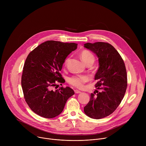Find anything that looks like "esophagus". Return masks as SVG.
<instances>
[{
    "label": "esophagus",
    "mask_w": 146,
    "mask_h": 146,
    "mask_svg": "<svg viewBox=\"0 0 146 146\" xmlns=\"http://www.w3.org/2000/svg\"><path fill=\"white\" fill-rule=\"evenodd\" d=\"M74 92H75V94H80L81 92L80 91H78V90H74Z\"/></svg>",
    "instance_id": "esophagus-1"
}]
</instances>
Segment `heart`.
Listing matches in <instances>:
<instances>
[{"label":"heart","mask_w":146,"mask_h":146,"mask_svg":"<svg viewBox=\"0 0 146 146\" xmlns=\"http://www.w3.org/2000/svg\"><path fill=\"white\" fill-rule=\"evenodd\" d=\"M80 57L82 60L87 65L88 64H93L95 61V57L94 55L87 50H83L80 53ZM68 61L66 59L65 61L66 65ZM90 78L87 76H74L70 77L68 79V82L73 86L78 88H82L84 87V83L88 81Z\"/></svg>","instance_id":"b5f03b06"}]
</instances>
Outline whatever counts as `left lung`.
Masks as SVG:
<instances>
[{"label":"left lung","instance_id":"obj_1","mask_svg":"<svg viewBox=\"0 0 146 146\" xmlns=\"http://www.w3.org/2000/svg\"><path fill=\"white\" fill-rule=\"evenodd\" d=\"M84 46L96 54L99 66L95 75L99 91L91 94L84 111L91 118L100 119L113 113L121 103L127 87V70L121 55L111 44L96 42Z\"/></svg>","mask_w":146,"mask_h":146}]
</instances>
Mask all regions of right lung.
I'll return each instance as SVG.
<instances>
[{
    "mask_svg": "<svg viewBox=\"0 0 146 146\" xmlns=\"http://www.w3.org/2000/svg\"><path fill=\"white\" fill-rule=\"evenodd\" d=\"M77 44L48 40L28 55L23 68L21 86L24 98L37 115L52 118L63 111L68 99L74 94L69 87L52 90L56 81H65L59 72L66 57L76 50Z\"/></svg>",
    "mask_w": 146,
    "mask_h": 146,
    "instance_id": "add662e5",
    "label": "right lung"
}]
</instances>
